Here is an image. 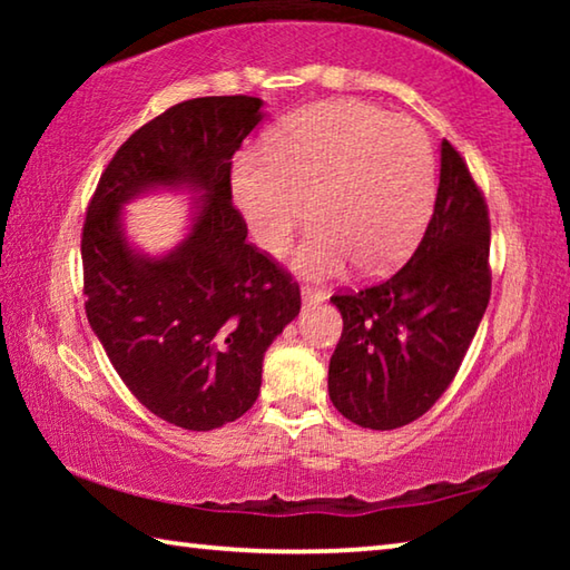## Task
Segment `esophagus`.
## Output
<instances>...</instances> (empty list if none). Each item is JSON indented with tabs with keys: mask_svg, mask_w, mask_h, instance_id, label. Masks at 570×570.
<instances>
[{
	"mask_svg": "<svg viewBox=\"0 0 570 570\" xmlns=\"http://www.w3.org/2000/svg\"><path fill=\"white\" fill-rule=\"evenodd\" d=\"M302 302H304V304H320V302H324V294L320 292V288L304 286V288H302Z\"/></svg>",
	"mask_w": 570,
	"mask_h": 570,
	"instance_id": "34e87169",
	"label": "esophagus"
}]
</instances>
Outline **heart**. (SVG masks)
Returning <instances> with one entry per match:
<instances>
[{
	"label": "heart",
	"instance_id": "heart-1",
	"mask_svg": "<svg viewBox=\"0 0 570 570\" xmlns=\"http://www.w3.org/2000/svg\"><path fill=\"white\" fill-rule=\"evenodd\" d=\"M234 196L256 244L282 256L312 208L314 228L294 256L304 276L352 262L382 276L417 246L435 204V156L417 122L360 100L294 112L262 153L234 166Z\"/></svg>",
	"mask_w": 570,
	"mask_h": 570
}]
</instances>
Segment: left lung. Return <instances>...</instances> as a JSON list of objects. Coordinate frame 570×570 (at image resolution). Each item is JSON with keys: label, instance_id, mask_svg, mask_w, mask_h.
I'll use <instances>...</instances> for the list:
<instances>
[{"label": "left lung", "instance_id": "1", "mask_svg": "<svg viewBox=\"0 0 570 570\" xmlns=\"http://www.w3.org/2000/svg\"><path fill=\"white\" fill-rule=\"evenodd\" d=\"M490 220L460 153L442 140L435 210L397 274L336 294L344 320L330 362V397L346 420L394 430L450 387L490 302Z\"/></svg>", "mask_w": 570, "mask_h": 570}]
</instances>
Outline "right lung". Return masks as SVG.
Returning a JSON list of instances; mask_svg holds the SVG:
<instances>
[{
	"mask_svg": "<svg viewBox=\"0 0 570 570\" xmlns=\"http://www.w3.org/2000/svg\"><path fill=\"white\" fill-rule=\"evenodd\" d=\"M248 95L186 100L122 142L82 228L85 312L115 372L176 428L238 420L262 390L264 354L302 308L292 276L246 240L230 204V158L264 120ZM190 191L189 226L166 255L124 230V206L148 191Z\"/></svg>",
	"mask_w": 570,
	"mask_h": 570,
	"instance_id": "add662e5",
	"label": "right lung"
}]
</instances>
